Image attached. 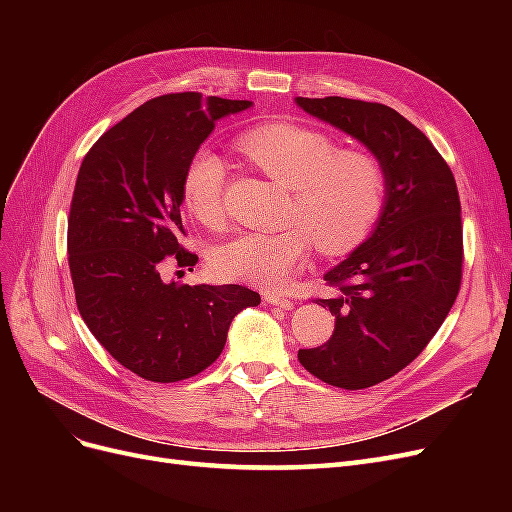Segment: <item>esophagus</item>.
I'll use <instances>...</instances> for the list:
<instances>
[{
	"instance_id": "obj_1",
	"label": "esophagus",
	"mask_w": 512,
	"mask_h": 512,
	"mask_svg": "<svg viewBox=\"0 0 512 512\" xmlns=\"http://www.w3.org/2000/svg\"><path fill=\"white\" fill-rule=\"evenodd\" d=\"M265 301L271 303V305H277L282 309H290L292 307V299H288L286 294H277V292H267L265 294Z\"/></svg>"
}]
</instances>
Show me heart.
Wrapping results in <instances>:
<instances>
[{"label": "heart", "mask_w": 512, "mask_h": 512, "mask_svg": "<svg viewBox=\"0 0 512 512\" xmlns=\"http://www.w3.org/2000/svg\"><path fill=\"white\" fill-rule=\"evenodd\" d=\"M243 156L290 190L282 230H243L218 245L211 267L226 280L282 286L312 247L339 256L361 245L384 211L389 170L374 151L348 147L299 121H273L243 132ZM228 168L220 153L198 147L181 177L183 205L207 228L226 220Z\"/></svg>", "instance_id": "heart-1"}]
</instances>
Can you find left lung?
<instances>
[{"instance_id":"obj_1","label":"left lung","mask_w":512,"mask_h":512,"mask_svg":"<svg viewBox=\"0 0 512 512\" xmlns=\"http://www.w3.org/2000/svg\"><path fill=\"white\" fill-rule=\"evenodd\" d=\"M309 115L365 143L389 170L380 222L324 280L335 316L324 346L299 363L331 386L359 391L408 367L451 312L463 275L461 203L451 166L395 108L352 98H297Z\"/></svg>"}]
</instances>
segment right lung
Segmentation results:
<instances>
[{
    "mask_svg": "<svg viewBox=\"0 0 512 512\" xmlns=\"http://www.w3.org/2000/svg\"><path fill=\"white\" fill-rule=\"evenodd\" d=\"M247 100L166 94L106 130L83 158L68 215L76 307L115 361L149 382H179L213 365L232 318L260 303L237 284H166L168 262L192 269L181 245V177L215 121Z\"/></svg>",
    "mask_w": 512,
    "mask_h": 512,
    "instance_id": "1",
    "label": "right lung"
}]
</instances>
